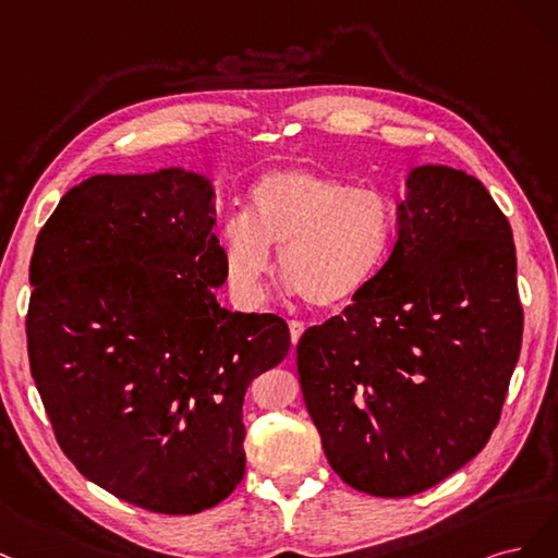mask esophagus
<instances>
[{
    "mask_svg": "<svg viewBox=\"0 0 558 558\" xmlns=\"http://www.w3.org/2000/svg\"><path fill=\"white\" fill-rule=\"evenodd\" d=\"M303 331H305V325H303V322H296V319H292V322H290V336H292V345H296V343H299V338L303 336Z\"/></svg>",
    "mask_w": 558,
    "mask_h": 558,
    "instance_id": "obj_1",
    "label": "esophagus"
}]
</instances>
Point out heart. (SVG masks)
Returning <instances> with one entry per match:
<instances>
[{
	"instance_id": "obj_1",
	"label": "heart",
	"mask_w": 558,
	"mask_h": 558,
	"mask_svg": "<svg viewBox=\"0 0 558 558\" xmlns=\"http://www.w3.org/2000/svg\"><path fill=\"white\" fill-rule=\"evenodd\" d=\"M393 233L397 206L383 192L311 169L266 171L250 185L243 215L220 231L227 290L241 308H259L274 276L271 250H280L287 290L340 313L380 276Z\"/></svg>"
}]
</instances>
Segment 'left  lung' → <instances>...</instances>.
<instances>
[{
  "label": "left lung",
  "instance_id": "left-lung-1",
  "mask_svg": "<svg viewBox=\"0 0 558 558\" xmlns=\"http://www.w3.org/2000/svg\"><path fill=\"white\" fill-rule=\"evenodd\" d=\"M371 290L296 345L305 408L350 487L401 498L482 452L521 350L512 229L475 175L412 167Z\"/></svg>",
  "mask_w": 558,
  "mask_h": 558
}]
</instances>
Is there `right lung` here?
Here are the masks:
<instances>
[{
	"label": "right lung",
	"mask_w": 558,
	"mask_h": 558,
	"mask_svg": "<svg viewBox=\"0 0 558 558\" xmlns=\"http://www.w3.org/2000/svg\"><path fill=\"white\" fill-rule=\"evenodd\" d=\"M213 215L204 173L93 175L62 196L29 264V368L62 452L161 514L236 489L245 391L290 352L284 319L215 299Z\"/></svg>",
	"instance_id": "obj_1"
}]
</instances>
